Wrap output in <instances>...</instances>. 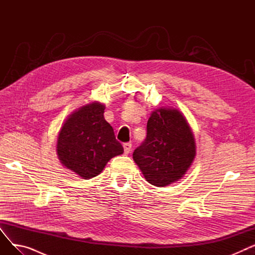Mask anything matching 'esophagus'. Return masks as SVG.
<instances>
[{
	"mask_svg": "<svg viewBox=\"0 0 255 255\" xmlns=\"http://www.w3.org/2000/svg\"><path fill=\"white\" fill-rule=\"evenodd\" d=\"M123 146H124V152H125V154H129L130 151H131V149H132V143H131V142H125V143L123 144Z\"/></svg>",
	"mask_w": 255,
	"mask_h": 255,
	"instance_id": "1",
	"label": "esophagus"
}]
</instances>
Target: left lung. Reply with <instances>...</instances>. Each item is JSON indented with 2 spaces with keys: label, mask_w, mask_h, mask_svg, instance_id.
Returning a JSON list of instances; mask_svg holds the SVG:
<instances>
[{
  "label": "left lung",
  "mask_w": 255,
  "mask_h": 255,
  "mask_svg": "<svg viewBox=\"0 0 255 255\" xmlns=\"http://www.w3.org/2000/svg\"><path fill=\"white\" fill-rule=\"evenodd\" d=\"M195 157V141L186 119L177 110L158 109L146 124V137L133 152L145 180L157 187L179 181Z\"/></svg>",
  "instance_id": "obj_1"
}]
</instances>
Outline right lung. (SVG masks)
Instances as JSON below:
<instances>
[{
  "mask_svg": "<svg viewBox=\"0 0 255 255\" xmlns=\"http://www.w3.org/2000/svg\"><path fill=\"white\" fill-rule=\"evenodd\" d=\"M105 106L86 105L66 120L58 136L57 151L63 165L83 179H92L124 149L104 119Z\"/></svg>",
  "mask_w": 255,
  "mask_h": 255,
  "instance_id": "1",
  "label": "right lung"
}]
</instances>
